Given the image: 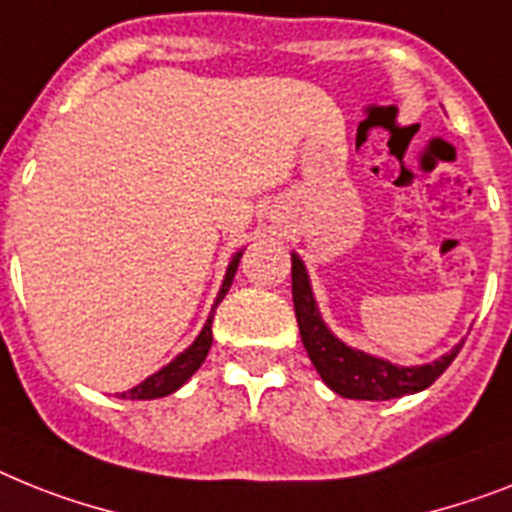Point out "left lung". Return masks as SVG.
<instances>
[{
  "label": "left lung",
  "instance_id": "1",
  "mask_svg": "<svg viewBox=\"0 0 512 512\" xmlns=\"http://www.w3.org/2000/svg\"><path fill=\"white\" fill-rule=\"evenodd\" d=\"M293 303L303 348L319 371V377L329 390L350 400H392L426 390L453 363L463 345L458 342L450 353L421 366H398L387 358L350 348L324 324L306 264L298 253H293Z\"/></svg>",
  "mask_w": 512,
  "mask_h": 512
}]
</instances>
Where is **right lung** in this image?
Masks as SVG:
<instances>
[{
  "label": "right lung",
  "mask_w": 512,
  "mask_h": 512,
  "mask_svg": "<svg viewBox=\"0 0 512 512\" xmlns=\"http://www.w3.org/2000/svg\"><path fill=\"white\" fill-rule=\"evenodd\" d=\"M240 256H243V251L235 253V256L230 259V264H227L225 280H222V287H219L217 301H214V306H211V314H214V308L222 303V298H225L227 290H230L232 277H235V272H238ZM211 314H209V319H206L204 329L198 332V337L193 340V345H190V348H185L180 356L172 358L167 366H162V369L156 371V374H151V377L143 379L141 384H135L133 390L120 392V398H125V400H156V398H164V395H172L175 390H180V387H183V384L188 382L193 374H196L198 366L206 361V356H209L211 319H214Z\"/></svg>",
  "instance_id": "1"
}]
</instances>
